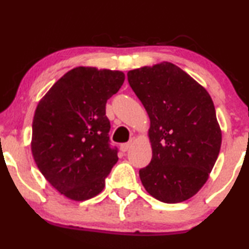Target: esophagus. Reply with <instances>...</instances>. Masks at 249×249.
<instances>
[{
    "label": "esophagus",
    "mask_w": 249,
    "mask_h": 249,
    "mask_svg": "<svg viewBox=\"0 0 249 249\" xmlns=\"http://www.w3.org/2000/svg\"><path fill=\"white\" fill-rule=\"evenodd\" d=\"M131 145H132V142H125V144H122L121 145V150L123 151V152H126V151L128 150V148L131 147Z\"/></svg>",
    "instance_id": "34e87169"
}]
</instances>
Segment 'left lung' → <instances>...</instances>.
I'll use <instances>...</instances> for the list:
<instances>
[{"instance_id":"obj_1","label":"left lung","mask_w":249,"mask_h":249,"mask_svg":"<svg viewBox=\"0 0 249 249\" xmlns=\"http://www.w3.org/2000/svg\"><path fill=\"white\" fill-rule=\"evenodd\" d=\"M127 79L150 118L152 159L139 171L153 198L177 204L210 178L221 146V128L207 90L170 62L130 70Z\"/></svg>"}]
</instances>
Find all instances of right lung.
<instances>
[{"mask_svg":"<svg viewBox=\"0 0 249 249\" xmlns=\"http://www.w3.org/2000/svg\"><path fill=\"white\" fill-rule=\"evenodd\" d=\"M118 70L77 67L42 97L33 121L31 152L53 188L75 201L96 196L118 160L108 145L107 99L124 83Z\"/></svg>","mask_w":249,"mask_h":249,"instance_id":"obj_1","label":"right lung"}]
</instances>
